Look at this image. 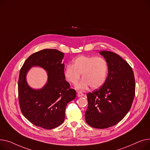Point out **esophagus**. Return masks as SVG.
<instances>
[{"label":"esophagus","instance_id":"1","mask_svg":"<svg viewBox=\"0 0 150 150\" xmlns=\"http://www.w3.org/2000/svg\"><path fill=\"white\" fill-rule=\"evenodd\" d=\"M84 95V94L83 93H82L81 91H77V96L78 97H82Z\"/></svg>","mask_w":150,"mask_h":150}]
</instances>
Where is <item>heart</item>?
<instances>
[{
  "mask_svg": "<svg viewBox=\"0 0 150 150\" xmlns=\"http://www.w3.org/2000/svg\"><path fill=\"white\" fill-rule=\"evenodd\" d=\"M108 71V64L104 58L81 56L73 60V65H67L64 74L69 83L76 84L81 74L83 80L77 88L83 90L89 85L92 88L100 87L107 80Z\"/></svg>",
  "mask_w": 150,
  "mask_h": 150,
  "instance_id": "heart-1",
  "label": "heart"
}]
</instances>
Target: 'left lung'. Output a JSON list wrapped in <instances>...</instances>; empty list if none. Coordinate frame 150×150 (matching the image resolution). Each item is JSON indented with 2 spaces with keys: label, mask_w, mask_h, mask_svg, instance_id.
I'll use <instances>...</instances> for the list:
<instances>
[{
  "label": "left lung",
  "mask_w": 150,
  "mask_h": 150,
  "mask_svg": "<svg viewBox=\"0 0 150 150\" xmlns=\"http://www.w3.org/2000/svg\"><path fill=\"white\" fill-rule=\"evenodd\" d=\"M99 53L107 62L108 74L99 89L86 94L88 107L85 120L90 126L104 129L116 125L129 111L135 96V79L132 68L114 52Z\"/></svg>",
  "instance_id": "1"
}]
</instances>
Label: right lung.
Segmentation results:
<instances>
[{
    "label": "right lung",
    "mask_w": 150,
    "mask_h": 150,
    "mask_svg": "<svg viewBox=\"0 0 150 150\" xmlns=\"http://www.w3.org/2000/svg\"><path fill=\"white\" fill-rule=\"evenodd\" d=\"M64 56L55 49H44L32 54L22 67L18 81V97L23 115L34 125L51 129L64 121L66 107L76 97L65 80ZM39 66L48 73V82L42 89L33 90L26 83L25 75L29 68Z\"/></svg>",
    "instance_id": "add662e5"
}]
</instances>
